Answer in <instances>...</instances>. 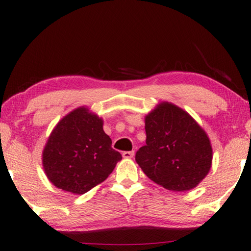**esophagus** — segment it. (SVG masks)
I'll use <instances>...</instances> for the list:
<instances>
[{"label": "esophagus", "instance_id": "obj_1", "mask_svg": "<svg viewBox=\"0 0 251 251\" xmlns=\"http://www.w3.org/2000/svg\"><path fill=\"white\" fill-rule=\"evenodd\" d=\"M133 155H134V151H125V152L122 153V157L126 159L133 158Z\"/></svg>", "mask_w": 251, "mask_h": 251}]
</instances>
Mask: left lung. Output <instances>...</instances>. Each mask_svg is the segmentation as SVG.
<instances>
[{
  "label": "left lung",
  "mask_w": 251,
  "mask_h": 251,
  "mask_svg": "<svg viewBox=\"0 0 251 251\" xmlns=\"http://www.w3.org/2000/svg\"><path fill=\"white\" fill-rule=\"evenodd\" d=\"M146 146L135 161L155 183L172 191H187L208 175L212 149L208 135L189 114L162 102L146 117Z\"/></svg>",
  "instance_id": "obj_1"
}]
</instances>
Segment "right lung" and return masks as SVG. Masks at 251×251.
Here are the masks:
<instances>
[{
  "label": "right lung",
  "instance_id": "1",
  "mask_svg": "<svg viewBox=\"0 0 251 251\" xmlns=\"http://www.w3.org/2000/svg\"><path fill=\"white\" fill-rule=\"evenodd\" d=\"M103 131V121L77 108L57 123L43 150V168L59 189L83 195L103 182L122 159Z\"/></svg>",
  "mask_w": 251,
  "mask_h": 251
}]
</instances>
